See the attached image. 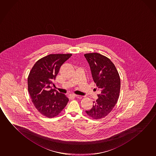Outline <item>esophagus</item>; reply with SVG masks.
Instances as JSON below:
<instances>
[{
	"label": "esophagus",
	"instance_id": "1",
	"mask_svg": "<svg viewBox=\"0 0 156 156\" xmlns=\"http://www.w3.org/2000/svg\"><path fill=\"white\" fill-rule=\"evenodd\" d=\"M69 97H78V95L77 94H69Z\"/></svg>",
	"mask_w": 156,
	"mask_h": 156
}]
</instances>
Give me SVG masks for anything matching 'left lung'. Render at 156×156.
I'll list each match as a JSON object with an SVG mask.
<instances>
[{
  "mask_svg": "<svg viewBox=\"0 0 156 156\" xmlns=\"http://www.w3.org/2000/svg\"><path fill=\"white\" fill-rule=\"evenodd\" d=\"M91 69L92 76L101 90L98 98L94 101L93 107L86 111L89 117L99 119L112 110L119 96L120 79L115 65L110 59L98 53L84 55Z\"/></svg>",
  "mask_w": 156,
  "mask_h": 156,
  "instance_id": "obj_1",
  "label": "left lung"
}]
</instances>
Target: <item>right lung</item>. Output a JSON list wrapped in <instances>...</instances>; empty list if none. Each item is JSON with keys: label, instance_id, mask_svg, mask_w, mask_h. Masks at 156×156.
I'll use <instances>...</instances> for the list:
<instances>
[{"label": "right lung", "instance_id": "add662e5", "mask_svg": "<svg viewBox=\"0 0 156 156\" xmlns=\"http://www.w3.org/2000/svg\"><path fill=\"white\" fill-rule=\"evenodd\" d=\"M72 54H51L38 60L27 78L28 91L32 101L41 115L48 118L58 115L69 98L50 87L60 67Z\"/></svg>", "mask_w": 156, "mask_h": 156}]
</instances>
